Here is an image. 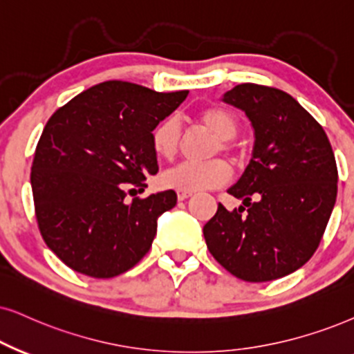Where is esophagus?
I'll return each instance as SVG.
<instances>
[{
    "mask_svg": "<svg viewBox=\"0 0 354 354\" xmlns=\"http://www.w3.org/2000/svg\"><path fill=\"white\" fill-rule=\"evenodd\" d=\"M176 196H178V199H180V201H185V199L189 198V196H192V192H191V191H181V189H178V191H176Z\"/></svg>",
    "mask_w": 354,
    "mask_h": 354,
    "instance_id": "34e87169",
    "label": "esophagus"
}]
</instances>
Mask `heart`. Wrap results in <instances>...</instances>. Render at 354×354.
<instances>
[{"instance_id":"heart-1","label":"heart","mask_w":354,"mask_h":354,"mask_svg":"<svg viewBox=\"0 0 354 354\" xmlns=\"http://www.w3.org/2000/svg\"><path fill=\"white\" fill-rule=\"evenodd\" d=\"M199 120L218 138L214 151H222L232 158L240 155L239 145L232 138L239 132V119L225 107H205L199 113ZM181 145V127L174 118H167L151 131V147L160 158L173 160ZM232 178L230 165L222 158L207 160L203 163H181L165 173L163 181L169 187L181 191H204L223 186Z\"/></svg>"}]
</instances>
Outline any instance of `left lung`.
Wrapping results in <instances>:
<instances>
[{
  "mask_svg": "<svg viewBox=\"0 0 354 354\" xmlns=\"http://www.w3.org/2000/svg\"><path fill=\"white\" fill-rule=\"evenodd\" d=\"M223 101L254 129L253 158L204 225L210 254L248 283L274 281L306 265L319 248L337 201L338 169L322 125L288 93L241 83Z\"/></svg>",
  "mask_w": 354,
  "mask_h": 354,
  "instance_id": "8db88e82",
  "label": "left lung"
}]
</instances>
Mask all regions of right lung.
Returning a JSON list of instances; mask_svg holds the SVG:
<instances>
[{
    "instance_id": "right-lung-1",
    "label": "right lung",
    "mask_w": 354,
    "mask_h": 354,
    "mask_svg": "<svg viewBox=\"0 0 354 354\" xmlns=\"http://www.w3.org/2000/svg\"><path fill=\"white\" fill-rule=\"evenodd\" d=\"M187 93L113 80L48 119L30 171L35 218L47 247L73 271L107 279L149 253L156 218L176 205V192L127 194L144 191L147 176L158 171L151 131Z\"/></svg>"
}]
</instances>
